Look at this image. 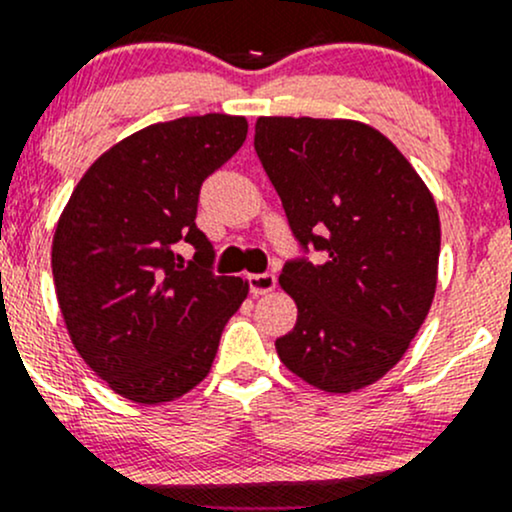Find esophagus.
Returning <instances> with one entry per match:
<instances>
[{
  "mask_svg": "<svg viewBox=\"0 0 512 512\" xmlns=\"http://www.w3.org/2000/svg\"><path fill=\"white\" fill-rule=\"evenodd\" d=\"M246 283H249L251 295H266L276 288L278 278L273 276V273H251V276L246 278Z\"/></svg>",
  "mask_w": 512,
  "mask_h": 512,
  "instance_id": "1",
  "label": "esophagus"
}]
</instances>
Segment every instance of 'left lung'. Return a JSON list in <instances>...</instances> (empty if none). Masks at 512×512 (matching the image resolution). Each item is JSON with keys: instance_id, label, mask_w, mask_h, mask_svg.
Returning <instances> with one entry per match:
<instances>
[{"instance_id": "left-lung-1", "label": "left lung", "mask_w": 512, "mask_h": 512, "mask_svg": "<svg viewBox=\"0 0 512 512\" xmlns=\"http://www.w3.org/2000/svg\"><path fill=\"white\" fill-rule=\"evenodd\" d=\"M254 148L300 249L280 285L298 305L280 361L327 393L376 383L403 359L437 288L439 214L381 131L349 119L261 117Z\"/></svg>"}]
</instances>
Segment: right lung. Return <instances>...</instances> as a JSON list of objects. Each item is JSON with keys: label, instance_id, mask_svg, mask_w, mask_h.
<instances>
[{"label": "right lung", "instance_id": "1", "mask_svg": "<svg viewBox=\"0 0 512 512\" xmlns=\"http://www.w3.org/2000/svg\"><path fill=\"white\" fill-rule=\"evenodd\" d=\"M246 131L229 114L146 126L92 163L60 214L51 263L65 327L126 400L158 405L195 388L249 293L210 271L214 249L195 224L202 183ZM180 240L196 249L188 264Z\"/></svg>", "mask_w": 512, "mask_h": 512}]
</instances>
